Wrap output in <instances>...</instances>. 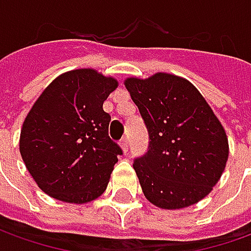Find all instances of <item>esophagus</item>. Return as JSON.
<instances>
[{
  "mask_svg": "<svg viewBox=\"0 0 251 251\" xmlns=\"http://www.w3.org/2000/svg\"><path fill=\"white\" fill-rule=\"evenodd\" d=\"M120 145H121V148H123V151L124 152H127L128 151V138L126 137V138H123V140L120 141Z\"/></svg>",
  "mask_w": 251,
  "mask_h": 251,
  "instance_id": "1",
  "label": "esophagus"
}]
</instances>
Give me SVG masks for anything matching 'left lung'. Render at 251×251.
Masks as SVG:
<instances>
[{
	"instance_id": "1",
	"label": "left lung",
	"mask_w": 251,
	"mask_h": 251,
	"mask_svg": "<svg viewBox=\"0 0 251 251\" xmlns=\"http://www.w3.org/2000/svg\"><path fill=\"white\" fill-rule=\"evenodd\" d=\"M126 88L150 134L148 152L134 160L147 200L180 209L208 196L227 156L226 132L197 88L187 79L158 73L127 78Z\"/></svg>"
}]
</instances>
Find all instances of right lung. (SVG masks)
<instances>
[{
	"label": "right lung",
	"mask_w": 251,
	"mask_h": 251,
	"mask_svg": "<svg viewBox=\"0 0 251 251\" xmlns=\"http://www.w3.org/2000/svg\"><path fill=\"white\" fill-rule=\"evenodd\" d=\"M117 81L92 68L57 76L27 113L19 151L37 186L64 202L103 194L121 148L109 137L103 101Z\"/></svg>",
	"instance_id": "right-lung-1"
}]
</instances>
